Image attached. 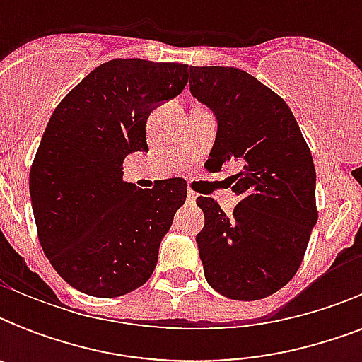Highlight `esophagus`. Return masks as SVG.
Segmentation results:
<instances>
[{"label":"esophagus","mask_w":362,"mask_h":362,"mask_svg":"<svg viewBox=\"0 0 362 362\" xmlns=\"http://www.w3.org/2000/svg\"><path fill=\"white\" fill-rule=\"evenodd\" d=\"M195 201H197V193L193 189H187V204H195Z\"/></svg>","instance_id":"34e87169"}]
</instances>
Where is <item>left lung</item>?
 <instances>
[{"label":"left lung","instance_id":"left-lung-1","mask_svg":"<svg viewBox=\"0 0 362 362\" xmlns=\"http://www.w3.org/2000/svg\"><path fill=\"white\" fill-rule=\"evenodd\" d=\"M189 88L218 116L210 161L242 167L231 176L240 195L233 216L197 197L206 281L233 300L270 297L297 274L317 221L312 152L286 101L246 71L192 65Z\"/></svg>","mask_w":362,"mask_h":362}]
</instances>
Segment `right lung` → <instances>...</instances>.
<instances>
[{
  "mask_svg": "<svg viewBox=\"0 0 362 362\" xmlns=\"http://www.w3.org/2000/svg\"><path fill=\"white\" fill-rule=\"evenodd\" d=\"M187 84V65L110 59L65 95L50 116L30 169L37 237L54 270L92 297L146 284L159 242L187 197L184 178L139 189L124 159L146 152V120Z\"/></svg>",
  "mask_w": 362,
  "mask_h": 362,
  "instance_id": "1",
  "label": "right lung"
}]
</instances>
